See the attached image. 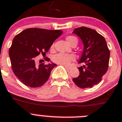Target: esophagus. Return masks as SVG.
I'll return each mask as SVG.
<instances>
[{
  "label": "esophagus",
  "instance_id": "34e87169",
  "mask_svg": "<svg viewBox=\"0 0 122 122\" xmlns=\"http://www.w3.org/2000/svg\"><path fill=\"white\" fill-rule=\"evenodd\" d=\"M65 68H66L67 69H68V70H70V69H71V67H69V66H65Z\"/></svg>",
  "mask_w": 122,
  "mask_h": 122
}]
</instances>
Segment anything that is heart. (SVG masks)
<instances>
[{
	"instance_id": "1",
	"label": "heart",
	"mask_w": 122,
	"mask_h": 122,
	"mask_svg": "<svg viewBox=\"0 0 122 122\" xmlns=\"http://www.w3.org/2000/svg\"><path fill=\"white\" fill-rule=\"evenodd\" d=\"M66 41L69 44L72 46L74 44H78V39L74 36H69L66 38ZM51 49L54 48V45H52ZM75 57L73 54H65V53H58L53 57V62L59 65L64 66H68L70 63L75 60Z\"/></svg>"
}]
</instances>
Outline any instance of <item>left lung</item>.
I'll return each instance as SVG.
<instances>
[{
  "label": "left lung",
  "instance_id": "8db88e82",
  "mask_svg": "<svg viewBox=\"0 0 122 122\" xmlns=\"http://www.w3.org/2000/svg\"><path fill=\"white\" fill-rule=\"evenodd\" d=\"M73 33L77 35L84 44V50L78 68L80 75L72 80L78 87L92 88L99 84L108 68L110 50L103 36L86 27H78Z\"/></svg>",
  "mask_w": 122,
  "mask_h": 122
}]
</instances>
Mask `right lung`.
Segmentation results:
<instances>
[{"label":"right lung","mask_w":122,"mask_h":122,"mask_svg":"<svg viewBox=\"0 0 122 122\" xmlns=\"http://www.w3.org/2000/svg\"><path fill=\"white\" fill-rule=\"evenodd\" d=\"M60 30L29 28L15 36L9 50L11 68L24 85L39 87L48 80L54 63L37 64L38 56L46 54L54 41L62 33ZM45 60L50 61L49 58Z\"/></svg>","instance_id":"right-lung-1"}]
</instances>
